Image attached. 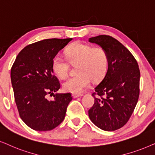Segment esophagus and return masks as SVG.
<instances>
[{"label":"esophagus","mask_w":155,"mask_h":155,"mask_svg":"<svg viewBox=\"0 0 155 155\" xmlns=\"http://www.w3.org/2000/svg\"><path fill=\"white\" fill-rule=\"evenodd\" d=\"M83 96V94H75V93L72 94V96H73L74 98H78V97H80V96Z\"/></svg>","instance_id":"esophagus-1"}]
</instances>
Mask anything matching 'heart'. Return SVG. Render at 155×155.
I'll return each instance as SVG.
<instances>
[{
    "mask_svg": "<svg viewBox=\"0 0 155 155\" xmlns=\"http://www.w3.org/2000/svg\"><path fill=\"white\" fill-rule=\"evenodd\" d=\"M66 57L72 65H76L77 75L69 78L63 83L65 91L80 93L94 82L100 81L106 75L108 67V56L102 47H93L83 42H76L65 51ZM52 70L61 79H64L69 73V64L62 57L57 55L51 62Z\"/></svg>",
    "mask_w": 155,
    "mask_h": 155,
    "instance_id": "b5f03b06",
    "label": "heart"
}]
</instances>
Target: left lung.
Returning <instances> with one entry per match:
<instances>
[{
    "instance_id": "1",
    "label": "left lung",
    "mask_w": 155,
    "mask_h": 155,
    "mask_svg": "<svg viewBox=\"0 0 155 155\" xmlns=\"http://www.w3.org/2000/svg\"><path fill=\"white\" fill-rule=\"evenodd\" d=\"M106 49L108 67L106 75L95 87L94 104L88 110L91 120L106 131H114L126 124L140 95V72L130 51L109 35L89 38Z\"/></svg>"
}]
</instances>
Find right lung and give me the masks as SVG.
<instances>
[{
  "instance_id": "obj_1",
  "label": "right lung",
  "mask_w": 155,
  "mask_h": 155,
  "mask_svg": "<svg viewBox=\"0 0 155 155\" xmlns=\"http://www.w3.org/2000/svg\"><path fill=\"white\" fill-rule=\"evenodd\" d=\"M72 38L47 39L32 43L20 51L10 71L14 97L20 118L35 130L48 131L65 117L71 95L56 94L60 88L51 67L52 59ZM54 100L49 101L46 95Z\"/></svg>"
}]
</instances>
